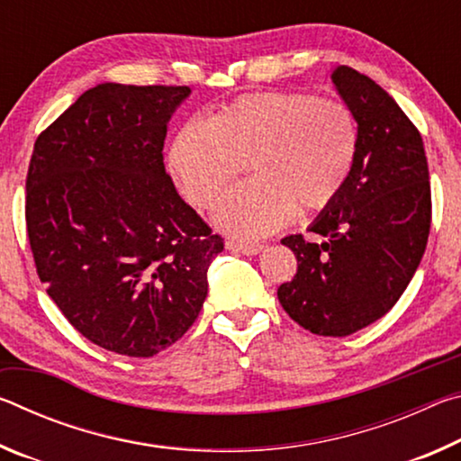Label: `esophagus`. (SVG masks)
Here are the masks:
<instances>
[{"label": "esophagus", "mask_w": 461, "mask_h": 461, "mask_svg": "<svg viewBox=\"0 0 461 461\" xmlns=\"http://www.w3.org/2000/svg\"><path fill=\"white\" fill-rule=\"evenodd\" d=\"M225 248L231 249V252H240L244 256H256L264 249V244H248V241H236V240H228L225 241Z\"/></svg>", "instance_id": "obj_1"}]
</instances>
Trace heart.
<instances>
[{"label":"heart","mask_w":461,"mask_h":461,"mask_svg":"<svg viewBox=\"0 0 461 461\" xmlns=\"http://www.w3.org/2000/svg\"><path fill=\"white\" fill-rule=\"evenodd\" d=\"M360 131L352 109L309 93L260 91L225 104L209 122L178 131L168 167L193 205L212 207L248 160L249 181L225 194L217 228L254 240L319 212L352 175Z\"/></svg>","instance_id":"heart-1"}]
</instances>
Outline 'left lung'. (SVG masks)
I'll use <instances>...</instances> for the list:
<instances>
[{"mask_svg": "<svg viewBox=\"0 0 461 461\" xmlns=\"http://www.w3.org/2000/svg\"><path fill=\"white\" fill-rule=\"evenodd\" d=\"M331 83L360 131L346 186L309 231L283 238L299 268L278 286L288 317L311 333L346 338L384 317L425 254L431 185L423 140L399 104L370 77L335 67Z\"/></svg>", "mask_w": 461, "mask_h": 461, "instance_id": "obj_1", "label": "left lung"}]
</instances>
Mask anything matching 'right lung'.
I'll use <instances>...</instances> for the list:
<instances>
[{"label": "right lung", "mask_w": 461, "mask_h": 461, "mask_svg": "<svg viewBox=\"0 0 461 461\" xmlns=\"http://www.w3.org/2000/svg\"><path fill=\"white\" fill-rule=\"evenodd\" d=\"M189 87L99 83L38 136L26 225L38 276L95 346L150 357L183 338L223 249L162 162Z\"/></svg>", "instance_id": "right-lung-1"}]
</instances>
